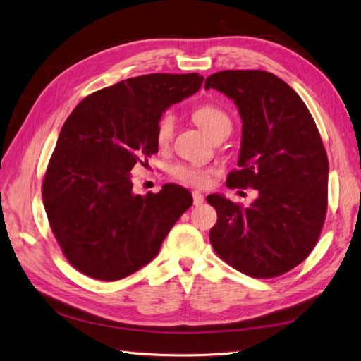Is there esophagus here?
I'll return each instance as SVG.
<instances>
[{"instance_id":"esophagus-1","label":"esophagus","mask_w":361,"mask_h":361,"mask_svg":"<svg viewBox=\"0 0 361 361\" xmlns=\"http://www.w3.org/2000/svg\"><path fill=\"white\" fill-rule=\"evenodd\" d=\"M193 202L195 205H201L204 202V196L199 191H193Z\"/></svg>"}]
</instances>
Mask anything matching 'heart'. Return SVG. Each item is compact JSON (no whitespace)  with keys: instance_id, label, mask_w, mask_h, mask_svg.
Instances as JSON below:
<instances>
[{"instance_id":"1","label":"heart","mask_w":361,"mask_h":361,"mask_svg":"<svg viewBox=\"0 0 361 361\" xmlns=\"http://www.w3.org/2000/svg\"><path fill=\"white\" fill-rule=\"evenodd\" d=\"M193 120L201 126V130L213 137V135L230 131L231 130V118L224 108L214 105V103H202L193 109ZM174 130V117L170 113L160 116L156 126V139L159 145H166L173 137ZM171 178L179 180L185 185L191 187H205L212 179L213 170L205 166L191 165V164H178L170 168Z\"/></svg>"}]
</instances>
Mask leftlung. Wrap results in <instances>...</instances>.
<instances>
[{
	"mask_svg": "<svg viewBox=\"0 0 361 361\" xmlns=\"http://www.w3.org/2000/svg\"><path fill=\"white\" fill-rule=\"evenodd\" d=\"M226 94L243 120L239 170L227 187L255 188L248 205L207 196L218 221L210 243L231 267L253 278H275L314 250L327 210L329 162L307 106L292 87L266 71H221L205 90Z\"/></svg>",
	"mask_w": 361,
	"mask_h": 361,
	"instance_id": "left-lung-1",
	"label": "left lung"
}]
</instances>
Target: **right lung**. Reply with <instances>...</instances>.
<instances>
[{"label": "right lung", "instance_id": "obj_1", "mask_svg": "<svg viewBox=\"0 0 361 361\" xmlns=\"http://www.w3.org/2000/svg\"><path fill=\"white\" fill-rule=\"evenodd\" d=\"M202 82L196 72L126 78L87 95L66 118L43 179V204L66 259L86 276L117 281L147 266L193 204L176 183L135 195L131 170L159 151L164 111Z\"/></svg>", "mask_w": 361, "mask_h": 361}]
</instances>
